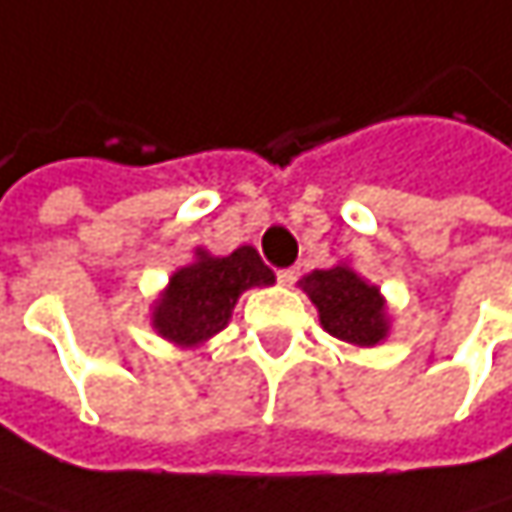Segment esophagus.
I'll return each instance as SVG.
<instances>
[{
	"instance_id": "esophagus-1",
	"label": "esophagus",
	"mask_w": 512,
	"mask_h": 512,
	"mask_svg": "<svg viewBox=\"0 0 512 512\" xmlns=\"http://www.w3.org/2000/svg\"><path fill=\"white\" fill-rule=\"evenodd\" d=\"M299 281V269L293 266V269H281L278 272V284H284V287H293Z\"/></svg>"
}]
</instances>
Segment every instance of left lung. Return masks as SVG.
I'll return each mask as SVG.
<instances>
[{
  "instance_id": "1",
  "label": "left lung",
  "mask_w": 512,
  "mask_h": 512,
  "mask_svg": "<svg viewBox=\"0 0 512 512\" xmlns=\"http://www.w3.org/2000/svg\"><path fill=\"white\" fill-rule=\"evenodd\" d=\"M307 299L319 313V325L357 349H375L390 337L393 313L381 287L369 284L354 272L351 263H337L331 269H313L299 281Z\"/></svg>"
}]
</instances>
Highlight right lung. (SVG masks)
Here are the masks:
<instances>
[{"instance_id":"right-lung-1","label":"right lung","mask_w":512,"mask_h":512,"mask_svg":"<svg viewBox=\"0 0 512 512\" xmlns=\"http://www.w3.org/2000/svg\"><path fill=\"white\" fill-rule=\"evenodd\" d=\"M275 275L260 260L255 246H240L231 255L196 249L190 263L178 266L161 296L152 302L149 319L155 334L178 349H199L228 328L237 299L252 287H272Z\"/></svg>"}]
</instances>
